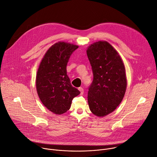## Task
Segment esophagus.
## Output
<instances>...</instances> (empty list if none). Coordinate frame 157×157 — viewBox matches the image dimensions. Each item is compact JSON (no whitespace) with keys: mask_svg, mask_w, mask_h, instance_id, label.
<instances>
[{"mask_svg":"<svg viewBox=\"0 0 157 157\" xmlns=\"http://www.w3.org/2000/svg\"><path fill=\"white\" fill-rule=\"evenodd\" d=\"M78 90H80V94H83V92H84V90H83V89L82 88V87H79L78 88Z\"/></svg>","mask_w":157,"mask_h":157,"instance_id":"1","label":"esophagus"}]
</instances>
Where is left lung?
Masks as SVG:
<instances>
[{"label":"left lung","mask_w":157,"mask_h":157,"mask_svg":"<svg viewBox=\"0 0 157 157\" xmlns=\"http://www.w3.org/2000/svg\"><path fill=\"white\" fill-rule=\"evenodd\" d=\"M87 55L93 73L88 91L89 108L94 114L102 117L113 112L124 98L127 85L124 65L107 41L91 44Z\"/></svg>","instance_id":"8db88e82"}]
</instances>
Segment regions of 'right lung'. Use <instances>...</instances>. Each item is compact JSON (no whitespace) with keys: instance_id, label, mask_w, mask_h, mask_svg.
Instances as JSON below:
<instances>
[{"instance_id":"obj_1","label":"right lung","mask_w":157,"mask_h":157,"mask_svg":"<svg viewBox=\"0 0 157 157\" xmlns=\"http://www.w3.org/2000/svg\"><path fill=\"white\" fill-rule=\"evenodd\" d=\"M78 46L59 42L44 55L36 75L37 92L43 105L56 114L70 108L73 99L80 92L71 86L67 74L69 58Z\"/></svg>"}]
</instances>
